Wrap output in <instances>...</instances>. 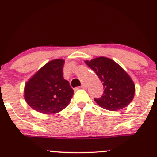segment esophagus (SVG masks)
I'll use <instances>...</instances> for the list:
<instances>
[{
	"mask_svg": "<svg viewBox=\"0 0 157 157\" xmlns=\"http://www.w3.org/2000/svg\"><path fill=\"white\" fill-rule=\"evenodd\" d=\"M81 87L82 89H83V90H85V89H86V87H87V86H86V84H85V83H82V85H81Z\"/></svg>",
	"mask_w": 157,
	"mask_h": 157,
	"instance_id": "obj_1",
	"label": "esophagus"
}]
</instances>
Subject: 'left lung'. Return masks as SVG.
Returning a JSON list of instances; mask_svg holds the SVG:
<instances>
[{"label": "left lung", "mask_w": 157, "mask_h": 157, "mask_svg": "<svg viewBox=\"0 0 157 157\" xmlns=\"http://www.w3.org/2000/svg\"><path fill=\"white\" fill-rule=\"evenodd\" d=\"M95 71L104 86L103 95L94 98L102 108L117 111L126 108L134 98L135 86L130 76L117 62L107 57L85 61Z\"/></svg>", "instance_id": "left-lung-1"}]
</instances>
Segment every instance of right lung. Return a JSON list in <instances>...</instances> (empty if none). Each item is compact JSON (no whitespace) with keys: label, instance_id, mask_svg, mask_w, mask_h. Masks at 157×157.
<instances>
[{"label":"right lung","instance_id":"1","mask_svg":"<svg viewBox=\"0 0 157 157\" xmlns=\"http://www.w3.org/2000/svg\"><path fill=\"white\" fill-rule=\"evenodd\" d=\"M64 64L59 59L47 62L25 83V99L34 110L52 114L69 105L74 90L63 77Z\"/></svg>","mask_w":157,"mask_h":157}]
</instances>
